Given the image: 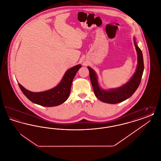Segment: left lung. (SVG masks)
I'll return each mask as SVG.
<instances>
[{
  "label": "left lung",
  "instance_id": "obj_1",
  "mask_svg": "<svg viewBox=\"0 0 161 161\" xmlns=\"http://www.w3.org/2000/svg\"><path fill=\"white\" fill-rule=\"evenodd\" d=\"M134 43L138 55L137 68L133 77L127 83L122 86L116 89H109L108 91L101 89L98 83L95 72L91 68L87 67L95 95L102 102L108 104H116L123 102V101L130 98L138 89L143 74L144 65L142 51L137 45L135 38Z\"/></svg>",
  "mask_w": 161,
  "mask_h": 161
}]
</instances>
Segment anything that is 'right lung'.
I'll list each match as a JSON object with an SVG mask.
<instances>
[{
	"instance_id": "right-lung-1",
	"label": "right lung",
	"mask_w": 161,
	"mask_h": 161,
	"mask_svg": "<svg viewBox=\"0 0 161 161\" xmlns=\"http://www.w3.org/2000/svg\"><path fill=\"white\" fill-rule=\"evenodd\" d=\"M81 67V64H78L68 69L59 84L54 88L44 92H31L26 90L21 84H18L23 94L32 103L45 107L57 106L68 98L72 81Z\"/></svg>"
}]
</instances>
